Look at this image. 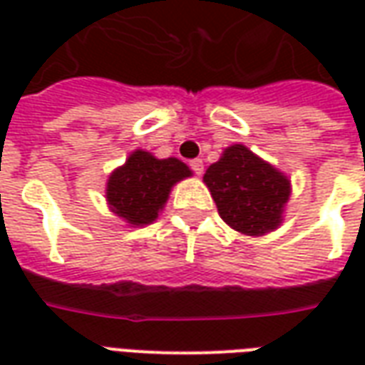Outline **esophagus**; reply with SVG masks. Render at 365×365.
Wrapping results in <instances>:
<instances>
[{
  "mask_svg": "<svg viewBox=\"0 0 365 365\" xmlns=\"http://www.w3.org/2000/svg\"><path fill=\"white\" fill-rule=\"evenodd\" d=\"M190 166H191V170H193V172H195V174H197V175L203 174V160H201V158L191 160Z\"/></svg>",
  "mask_w": 365,
  "mask_h": 365,
  "instance_id": "34e87169",
  "label": "esophagus"
}]
</instances>
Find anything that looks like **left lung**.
<instances>
[{"label": "left lung", "mask_w": 365, "mask_h": 365, "mask_svg": "<svg viewBox=\"0 0 365 365\" xmlns=\"http://www.w3.org/2000/svg\"><path fill=\"white\" fill-rule=\"evenodd\" d=\"M203 182L222 221L238 232L262 237L282 225L291 195L289 178L245 144L225 148L219 162L207 168Z\"/></svg>", "instance_id": "1"}]
</instances>
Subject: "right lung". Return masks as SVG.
<instances>
[{
	"instance_id": "right-lung-1",
	"label": "right lung",
	"mask_w": 365,
	"mask_h": 365,
	"mask_svg": "<svg viewBox=\"0 0 365 365\" xmlns=\"http://www.w3.org/2000/svg\"><path fill=\"white\" fill-rule=\"evenodd\" d=\"M190 175L191 170L182 160H158L150 152L135 150L109 175L105 197L117 217L143 227L158 219L172 187Z\"/></svg>"
}]
</instances>
